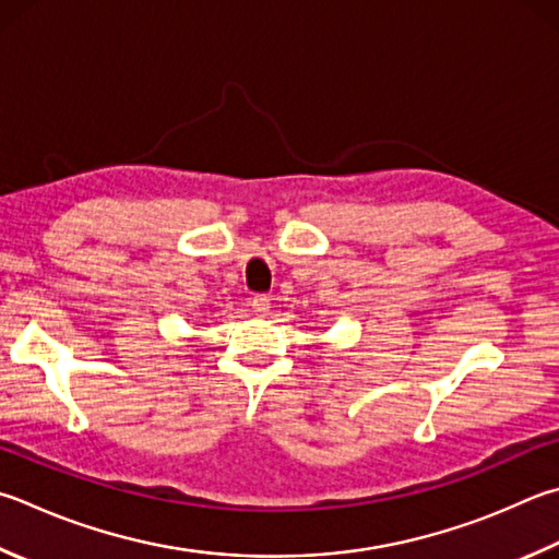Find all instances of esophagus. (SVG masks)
<instances>
[{
	"label": "esophagus",
	"instance_id": "34e87169",
	"mask_svg": "<svg viewBox=\"0 0 559 559\" xmlns=\"http://www.w3.org/2000/svg\"><path fill=\"white\" fill-rule=\"evenodd\" d=\"M249 306L257 314H266L271 310V298L266 296V293H257V296L249 300Z\"/></svg>",
	"mask_w": 559,
	"mask_h": 559
}]
</instances>
